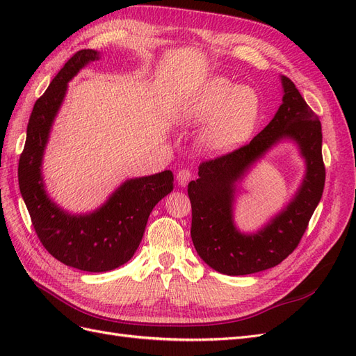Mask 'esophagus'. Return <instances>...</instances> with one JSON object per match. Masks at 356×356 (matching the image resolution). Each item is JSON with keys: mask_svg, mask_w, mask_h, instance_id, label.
Instances as JSON below:
<instances>
[{"mask_svg": "<svg viewBox=\"0 0 356 356\" xmlns=\"http://www.w3.org/2000/svg\"><path fill=\"white\" fill-rule=\"evenodd\" d=\"M177 179H178V184L181 187H186L191 179V172L188 169H181L177 174Z\"/></svg>", "mask_w": 356, "mask_h": 356, "instance_id": "1", "label": "esophagus"}]
</instances>
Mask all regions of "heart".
<instances>
[{
    "label": "heart",
    "mask_w": 356,
    "mask_h": 356,
    "mask_svg": "<svg viewBox=\"0 0 356 356\" xmlns=\"http://www.w3.org/2000/svg\"><path fill=\"white\" fill-rule=\"evenodd\" d=\"M261 98L250 86L213 77L193 93L181 108L182 123H204L199 145L211 154H224L250 139L261 117Z\"/></svg>",
    "instance_id": "heart-1"
}]
</instances>
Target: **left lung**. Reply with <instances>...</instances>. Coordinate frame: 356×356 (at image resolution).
Masks as SVG:
<instances>
[{
    "instance_id": "8db88e82",
    "label": "left lung",
    "mask_w": 356,
    "mask_h": 356,
    "mask_svg": "<svg viewBox=\"0 0 356 356\" xmlns=\"http://www.w3.org/2000/svg\"><path fill=\"white\" fill-rule=\"evenodd\" d=\"M282 105L263 131L232 153L202 161L199 178L188 184L191 241L202 260L230 276L251 275L282 263L307 229L325 186L319 117L285 75ZM282 138H291L307 161V175L289 207L260 232L241 234L232 221L235 182Z\"/></svg>"
}]
</instances>
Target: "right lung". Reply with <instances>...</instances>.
Returning a JSON list of instances; mask_svg holds the SVG:
<instances>
[{
    "label": "right lung",
    "instance_id": "right-lung-1",
    "mask_svg": "<svg viewBox=\"0 0 356 356\" xmlns=\"http://www.w3.org/2000/svg\"><path fill=\"white\" fill-rule=\"evenodd\" d=\"M99 51L84 49L68 59L32 108L24 152L19 159V188L32 225L49 254L84 272H108L127 263L143 241L149 213L174 190V174L127 179L99 209L71 215L60 209L44 190L41 163L53 120L65 98L68 81Z\"/></svg>",
    "mask_w": 356,
    "mask_h": 356
}]
</instances>
